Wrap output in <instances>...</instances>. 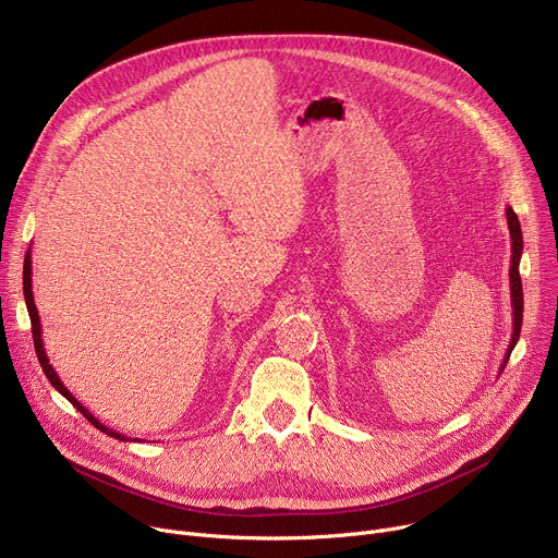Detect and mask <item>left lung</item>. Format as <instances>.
Instances as JSON below:
<instances>
[{"mask_svg": "<svg viewBox=\"0 0 558 558\" xmlns=\"http://www.w3.org/2000/svg\"><path fill=\"white\" fill-rule=\"evenodd\" d=\"M507 223H509V234H511V268H509V281H511V304H513V335L509 341L507 349V357L509 360L513 347L521 337V326H523V283H521V272H519V264H521V254H523V232H521V223L517 211L511 207H507Z\"/></svg>", "mask_w": 558, "mask_h": 558, "instance_id": "8db88e82", "label": "left lung"}]
</instances>
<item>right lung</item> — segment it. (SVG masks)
Listing matches in <instances>:
<instances>
[{"label": "right lung", "instance_id": "add662e5", "mask_svg": "<svg viewBox=\"0 0 558 558\" xmlns=\"http://www.w3.org/2000/svg\"><path fill=\"white\" fill-rule=\"evenodd\" d=\"M24 299H26V308H28V317H31V330H33V344H35V353H37V360H39V366H41V371H45V375L49 377V381L53 384V387L84 415L87 417L96 428H100L102 434H107V436H111V438H116V440H124L126 442V438L124 436H120V434H116V432H111V428H107L105 424H100L87 409H84L69 391H66V387L64 384L60 381V377L56 375V371H53V366L49 364V357H47V353H45V347H41V332H39V315H37V308H35V302H33V290H31V252H26V256H24Z\"/></svg>", "mask_w": 558, "mask_h": 558}]
</instances>
